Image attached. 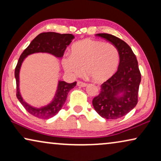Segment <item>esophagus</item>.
<instances>
[{"instance_id":"esophagus-1","label":"esophagus","mask_w":161,"mask_h":161,"mask_svg":"<svg viewBox=\"0 0 161 161\" xmlns=\"http://www.w3.org/2000/svg\"><path fill=\"white\" fill-rule=\"evenodd\" d=\"M77 85L78 86H80V87H85L86 86L87 84L84 82H82V81H78V83H77Z\"/></svg>"}]
</instances>
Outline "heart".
<instances>
[{"label":"heart","mask_w":161,"mask_h":161,"mask_svg":"<svg viewBox=\"0 0 161 161\" xmlns=\"http://www.w3.org/2000/svg\"><path fill=\"white\" fill-rule=\"evenodd\" d=\"M62 64L72 76H80L85 69L92 80L101 83L108 80L117 71L119 53L111 44L84 39L72 46L70 57H64Z\"/></svg>","instance_id":"obj_1"}]
</instances>
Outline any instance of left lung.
I'll use <instances>...</instances> for the list:
<instances>
[{"label":"left lung","mask_w":161,"mask_h":161,"mask_svg":"<svg viewBox=\"0 0 161 161\" xmlns=\"http://www.w3.org/2000/svg\"><path fill=\"white\" fill-rule=\"evenodd\" d=\"M117 48L119 64L115 74L101 85L100 94L92 100L94 110L107 119H116L128 114L138 103L141 72L135 54L127 44L114 35L97 34Z\"/></svg>","instance_id":"1"}]
</instances>
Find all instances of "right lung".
Masks as SVG:
<instances>
[{
  "label": "right lung",
  "instance_id": "add662e5",
  "mask_svg": "<svg viewBox=\"0 0 161 161\" xmlns=\"http://www.w3.org/2000/svg\"><path fill=\"white\" fill-rule=\"evenodd\" d=\"M75 36L71 34H61L56 32L42 33L33 39L19 57L14 71L17 84L16 95L26 111L35 117L47 119L56 115L64 104L69 92L75 86L77 82L68 83L65 81L59 80L56 93L52 102L44 107L34 108L23 100L19 92V70L22 63L28 56L35 53H47L57 58H61L64 56L66 48L72 42Z\"/></svg>",
  "mask_w": 161,
  "mask_h": 161
}]
</instances>
